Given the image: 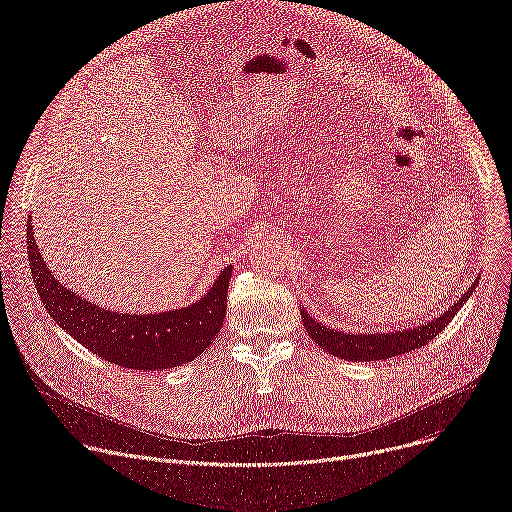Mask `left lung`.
Masks as SVG:
<instances>
[{
  "mask_svg": "<svg viewBox=\"0 0 512 512\" xmlns=\"http://www.w3.org/2000/svg\"><path fill=\"white\" fill-rule=\"evenodd\" d=\"M478 279H474V283L464 291V296L452 304L442 316L431 318L425 324L413 326V328H405V330H387V332H342V330H334L330 326H324L322 322L314 320L306 308H300L302 314V322L306 326V332L310 334V338L328 354H334L338 358L344 360H354V362H371V360H385L397 354H405L409 350L421 348L427 342H431L435 336H440L442 330H446V326L452 322V318L458 314V310L468 302V298L476 291Z\"/></svg>",
  "mask_w": 512,
  "mask_h": 512,
  "instance_id": "1",
  "label": "left lung"
}]
</instances>
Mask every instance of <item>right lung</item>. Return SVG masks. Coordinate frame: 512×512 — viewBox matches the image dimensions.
<instances>
[{
    "label": "right lung",
    "instance_id": "add662e5",
    "mask_svg": "<svg viewBox=\"0 0 512 512\" xmlns=\"http://www.w3.org/2000/svg\"><path fill=\"white\" fill-rule=\"evenodd\" d=\"M28 259L50 318L93 354L133 371H166L192 362L221 334L233 267H225L194 304L154 314H121L66 289L40 255L28 218Z\"/></svg>",
    "mask_w": 512,
    "mask_h": 512
}]
</instances>
